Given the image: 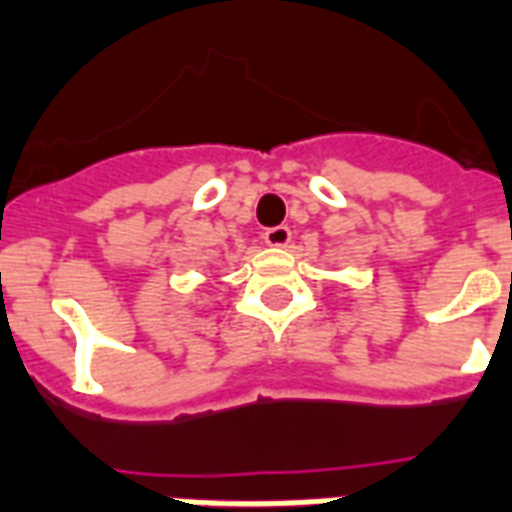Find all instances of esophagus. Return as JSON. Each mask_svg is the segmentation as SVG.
<instances>
[{
    "mask_svg": "<svg viewBox=\"0 0 512 512\" xmlns=\"http://www.w3.org/2000/svg\"><path fill=\"white\" fill-rule=\"evenodd\" d=\"M263 241L268 247H287L292 241V230L287 225H276V228H268L263 233Z\"/></svg>",
    "mask_w": 512,
    "mask_h": 512,
    "instance_id": "34e87169",
    "label": "esophagus"
}]
</instances>
